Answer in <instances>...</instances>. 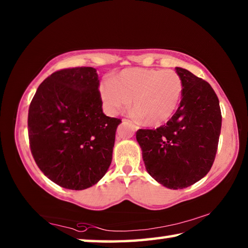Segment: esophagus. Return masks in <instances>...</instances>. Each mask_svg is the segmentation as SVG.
I'll list each match as a JSON object with an SVG mask.
<instances>
[{
  "instance_id": "esophagus-1",
  "label": "esophagus",
  "mask_w": 248,
  "mask_h": 248,
  "mask_svg": "<svg viewBox=\"0 0 248 248\" xmlns=\"http://www.w3.org/2000/svg\"><path fill=\"white\" fill-rule=\"evenodd\" d=\"M124 121V123H128V124H132V125H133V128L134 129H136V130H138V129H139V127H138V125L137 124H134L133 123H132V121H130L129 119H124L123 120Z\"/></svg>"
}]
</instances>
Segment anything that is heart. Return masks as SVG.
I'll return each instance as SVG.
<instances>
[{
	"instance_id": "b5f03b06",
	"label": "heart",
	"mask_w": 248,
	"mask_h": 248,
	"mask_svg": "<svg viewBox=\"0 0 248 248\" xmlns=\"http://www.w3.org/2000/svg\"><path fill=\"white\" fill-rule=\"evenodd\" d=\"M183 90L182 78L173 70L132 68L104 83L100 95L109 111H119L131 100L136 115L145 124L159 125L174 116Z\"/></svg>"
}]
</instances>
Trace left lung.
Listing matches in <instances>:
<instances>
[{
	"instance_id": "8db88e82",
	"label": "left lung",
	"mask_w": 248,
	"mask_h": 248,
	"mask_svg": "<svg viewBox=\"0 0 248 248\" xmlns=\"http://www.w3.org/2000/svg\"><path fill=\"white\" fill-rule=\"evenodd\" d=\"M184 84L174 116L156 129H139L137 141L145 169L170 189H183L211 170L221 132L219 98L211 85L188 70L175 68Z\"/></svg>"
}]
</instances>
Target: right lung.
I'll list each match as a JSON object with an SVG mask.
<instances>
[{"label":"right lung","instance_id":"right-lung-1","mask_svg":"<svg viewBox=\"0 0 248 248\" xmlns=\"http://www.w3.org/2000/svg\"><path fill=\"white\" fill-rule=\"evenodd\" d=\"M96 69L56 71L28 110L29 146L40 170L59 186L83 190L106 174L121 120L103 112Z\"/></svg>","mask_w":248,"mask_h":248}]
</instances>
